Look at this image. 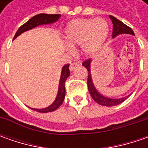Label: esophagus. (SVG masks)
Listing matches in <instances>:
<instances>
[{
	"mask_svg": "<svg viewBox=\"0 0 148 148\" xmlns=\"http://www.w3.org/2000/svg\"><path fill=\"white\" fill-rule=\"evenodd\" d=\"M79 66H80V64H79L78 62H71V65H70V66H69V68H70V71H73L75 68L78 67Z\"/></svg>",
	"mask_w": 148,
	"mask_h": 148,
	"instance_id": "34e87169",
	"label": "esophagus"
}]
</instances>
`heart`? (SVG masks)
I'll use <instances>...</instances> for the list:
<instances>
[{
  "label": "heart",
  "mask_w": 148,
  "mask_h": 148,
  "mask_svg": "<svg viewBox=\"0 0 148 148\" xmlns=\"http://www.w3.org/2000/svg\"><path fill=\"white\" fill-rule=\"evenodd\" d=\"M64 33L66 43L69 47L82 44L84 53L93 54L106 40L109 25L102 18L77 19L66 25Z\"/></svg>",
  "instance_id": "heart-1"
}]
</instances>
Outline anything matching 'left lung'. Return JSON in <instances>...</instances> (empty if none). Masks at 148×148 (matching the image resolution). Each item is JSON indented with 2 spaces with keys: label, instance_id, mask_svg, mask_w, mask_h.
Here are the masks:
<instances>
[{
  "label": "left lung",
  "instance_id": "8db88e82",
  "mask_svg": "<svg viewBox=\"0 0 148 148\" xmlns=\"http://www.w3.org/2000/svg\"><path fill=\"white\" fill-rule=\"evenodd\" d=\"M110 18L112 20L113 23V34H112V37L115 38L119 34H133L134 35V33L133 29L126 25L125 24H123L122 21L119 20L115 17L110 15ZM90 62L91 59L86 60L85 62H83L82 65L87 69L88 71V79H87V86H88V90L90 94L91 95V97L93 98L95 101L96 103H98L99 105H104V106H115L117 105L121 104L123 102L125 99L128 98V96L126 97H123L120 99H110V98H107L101 94H99L97 91V90L95 87L93 82H92V78H91V74H90Z\"/></svg>",
  "mask_w": 148,
  "mask_h": 148
}]
</instances>
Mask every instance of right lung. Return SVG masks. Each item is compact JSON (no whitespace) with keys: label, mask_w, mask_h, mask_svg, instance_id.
Here are the masks:
<instances>
[{"label":"right lung","mask_w":148,"mask_h":148,"mask_svg":"<svg viewBox=\"0 0 148 148\" xmlns=\"http://www.w3.org/2000/svg\"><path fill=\"white\" fill-rule=\"evenodd\" d=\"M61 17V14H38L37 15H34L32 17L31 19L28 20L26 23H25L23 25H21L17 30L15 35L13 39L16 38L22 33L29 30L33 28H35L41 25H48V24H52L56 22L57 20ZM70 76V71H69V64H66L61 72V77H60L59 86H58V95L56 97V99L51 105L49 107L44 108V109H33L32 110L34 111H38L39 113H48V112H52V111L56 110L58 108H59L60 105L62 104L64 98H65L66 90H65V82L66 80Z\"/></svg>","instance_id":"add662e5"}]
</instances>
